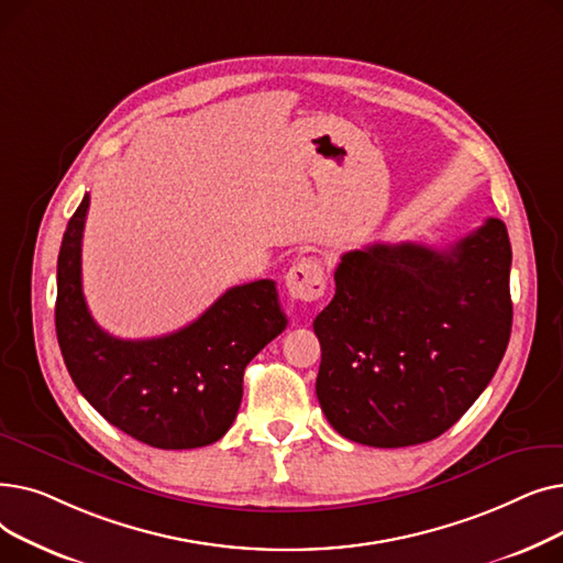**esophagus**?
I'll use <instances>...</instances> for the list:
<instances>
[{"instance_id": "1", "label": "esophagus", "mask_w": 563, "mask_h": 563, "mask_svg": "<svg viewBox=\"0 0 563 563\" xmlns=\"http://www.w3.org/2000/svg\"><path fill=\"white\" fill-rule=\"evenodd\" d=\"M287 294L294 301H319L327 291V274L314 257H301L289 266L285 276Z\"/></svg>"}]
</instances>
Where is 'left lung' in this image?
<instances>
[{
  "instance_id": "8db88e82",
  "label": "left lung",
  "mask_w": 563,
  "mask_h": 563,
  "mask_svg": "<svg viewBox=\"0 0 563 563\" xmlns=\"http://www.w3.org/2000/svg\"><path fill=\"white\" fill-rule=\"evenodd\" d=\"M511 244L486 219L448 249L372 244L335 269L314 319L317 399L361 445L408 448L445 433L490 383L511 335Z\"/></svg>"
}]
</instances>
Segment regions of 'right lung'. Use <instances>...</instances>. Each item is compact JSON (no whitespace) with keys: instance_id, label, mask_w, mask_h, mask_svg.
<instances>
[{"instance_id":"add662e5","label":"right lung","mask_w":563,"mask_h":563,"mask_svg":"<svg viewBox=\"0 0 563 563\" xmlns=\"http://www.w3.org/2000/svg\"><path fill=\"white\" fill-rule=\"evenodd\" d=\"M88 202L86 194L56 262V338L77 390L109 424L145 445H212L240 410L246 365L287 327L276 283L264 278L230 287L170 335L113 338L93 321L81 291Z\"/></svg>"}]
</instances>
